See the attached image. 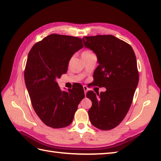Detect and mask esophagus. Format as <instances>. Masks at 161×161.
Listing matches in <instances>:
<instances>
[{"instance_id": "34e87169", "label": "esophagus", "mask_w": 161, "mask_h": 161, "mask_svg": "<svg viewBox=\"0 0 161 161\" xmlns=\"http://www.w3.org/2000/svg\"><path fill=\"white\" fill-rule=\"evenodd\" d=\"M83 88H84V91L85 95H86V93H87V91H88V87H87L86 86H85V85L83 86Z\"/></svg>"}]
</instances>
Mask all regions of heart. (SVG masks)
<instances>
[{
    "instance_id": "1",
    "label": "heart",
    "mask_w": 161,
    "mask_h": 161,
    "mask_svg": "<svg viewBox=\"0 0 161 161\" xmlns=\"http://www.w3.org/2000/svg\"><path fill=\"white\" fill-rule=\"evenodd\" d=\"M93 54V53H92L91 51H90V50H85V51H84V52L82 53V54H81V55H82V56H88V55H90V54Z\"/></svg>"
}]
</instances>
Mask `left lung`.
Listing matches in <instances>:
<instances>
[{"instance_id": "obj_1", "label": "left lung", "mask_w": 161, "mask_h": 161, "mask_svg": "<svg viewBox=\"0 0 161 161\" xmlns=\"http://www.w3.org/2000/svg\"><path fill=\"white\" fill-rule=\"evenodd\" d=\"M86 47L96 54L99 65L93 73L94 82L105 92H87L92 102L90 121L101 130L116 127L127 114L132 103L139 74L132 47L113 35L83 37Z\"/></svg>"}]
</instances>
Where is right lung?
Instances as JSON below:
<instances>
[{
  "label": "right lung",
  "instance_id": "obj_1",
  "mask_svg": "<svg viewBox=\"0 0 161 161\" xmlns=\"http://www.w3.org/2000/svg\"><path fill=\"white\" fill-rule=\"evenodd\" d=\"M84 47L77 36L51 34L30 50L24 72L32 107L44 124L59 129L71 124L84 98L81 84L62 91L57 80L68 70L70 58Z\"/></svg>",
  "mask_w": 161,
  "mask_h": 161
}]
</instances>
